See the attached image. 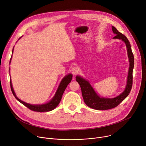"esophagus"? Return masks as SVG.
<instances>
[{
    "mask_svg": "<svg viewBox=\"0 0 146 146\" xmlns=\"http://www.w3.org/2000/svg\"><path fill=\"white\" fill-rule=\"evenodd\" d=\"M71 70H72V73H73V74H77L78 73V72H79L78 69V68H77V67H73V68H72Z\"/></svg>",
    "mask_w": 146,
    "mask_h": 146,
    "instance_id": "esophagus-1",
    "label": "esophagus"
}]
</instances>
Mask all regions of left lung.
<instances>
[{
  "label": "left lung",
  "instance_id": "obj_1",
  "mask_svg": "<svg viewBox=\"0 0 146 146\" xmlns=\"http://www.w3.org/2000/svg\"><path fill=\"white\" fill-rule=\"evenodd\" d=\"M112 31L116 35L113 38L120 39L125 42L127 47V54L129 59V69L127 76V85L125 91L121 94L113 98H105L99 97L90 84L80 76H76V82L80 86L82 96L85 104L88 107L96 110H107L114 108L122 102L129 94L133 84V69L134 68V56L131 51V45L125 35L119 32L112 26Z\"/></svg>",
  "mask_w": 146,
  "mask_h": 146
}]
</instances>
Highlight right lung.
Instances as JSON below:
<instances>
[{"mask_svg": "<svg viewBox=\"0 0 146 146\" xmlns=\"http://www.w3.org/2000/svg\"><path fill=\"white\" fill-rule=\"evenodd\" d=\"M13 52V49L12 51V53ZM10 59V60H11ZM72 74H69L68 76H65L61 81L60 85L58 88V90L56 92V94L54 96V97L52 99V100L49 102L47 104H43V105H31L27 103H25L23 102V101L19 99L16 96L15 92L13 90V88L12 87L11 84V79H10V88L13 94L14 95L15 98L21 104H23L24 105H25L26 107H27L29 109H30L31 111H35V112H48L50 111L53 110H54L57 106L59 105V102H60V100L62 99V95L65 90V89L67 87L68 85L70 83L72 79Z\"/></svg>", "mask_w": 146, "mask_h": 146, "instance_id": "right-lung-1", "label": "right lung"}]
</instances>
